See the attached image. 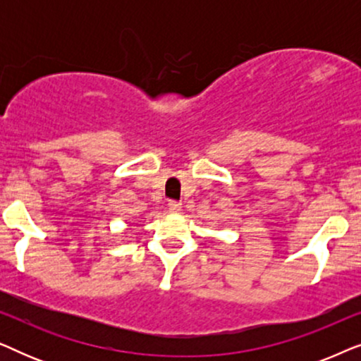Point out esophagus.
Wrapping results in <instances>:
<instances>
[{"label":"esophagus","mask_w":361,"mask_h":361,"mask_svg":"<svg viewBox=\"0 0 361 361\" xmlns=\"http://www.w3.org/2000/svg\"><path fill=\"white\" fill-rule=\"evenodd\" d=\"M180 202H176V200H171L169 204H167V210L171 212V214H179L180 212Z\"/></svg>","instance_id":"obj_1"}]
</instances>
